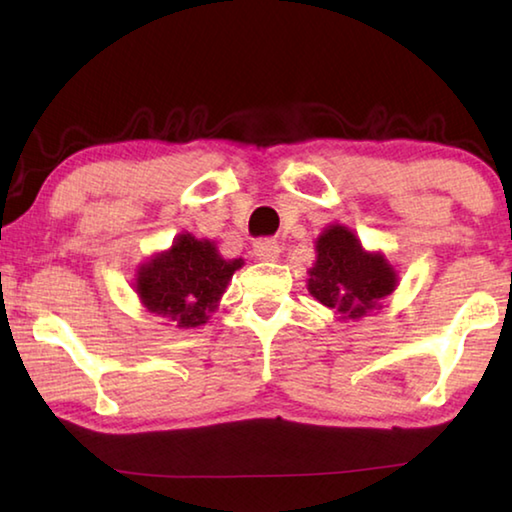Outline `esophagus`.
<instances>
[{
  "mask_svg": "<svg viewBox=\"0 0 512 512\" xmlns=\"http://www.w3.org/2000/svg\"><path fill=\"white\" fill-rule=\"evenodd\" d=\"M253 253L259 262H275L280 257V244L273 239H259L253 244Z\"/></svg>",
  "mask_w": 512,
  "mask_h": 512,
  "instance_id": "obj_1",
  "label": "esophagus"
}]
</instances>
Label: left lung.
Returning a JSON list of instances; mask_svg holds the SVG:
<instances>
[{"instance_id":"obj_1","label":"left lung","mask_w":512,"mask_h":512,"mask_svg":"<svg viewBox=\"0 0 512 512\" xmlns=\"http://www.w3.org/2000/svg\"><path fill=\"white\" fill-rule=\"evenodd\" d=\"M397 287V273L381 253L363 250L345 225H327L316 239V264L309 268L307 289L320 305L341 318H361L377 309Z\"/></svg>"}]
</instances>
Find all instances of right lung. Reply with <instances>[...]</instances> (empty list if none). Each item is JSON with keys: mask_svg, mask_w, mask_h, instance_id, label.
I'll return each mask as SVG.
<instances>
[{"mask_svg": "<svg viewBox=\"0 0 512 512\" xmlns=\"http://www.w3.org/2000/svg\"><path fill=\"white\" fill-rule=\"evenodd\" d=\"M244 259H223L214 241L183 232L164 253L137 268L135 291L142 305L169 327L205 325Z\"/></svg>", "mask_w": 512, "mask_h": 512, "instance_id": "1", "label": "right lung"}]
</instances>
